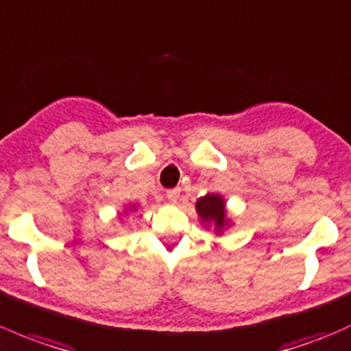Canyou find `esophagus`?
Returning a JSON list of instances; mask_svg holds the SVG:
<instances>
[{"label":"esophagus","instance_id":"obj_1","mask_svg":"<svg viewBox=\"0 0 351 351\" xmlns=\"http://www.w3.org/2000/svg\"><path fill=\"white\" fill-rule=\"evenodd\" d=\"M178 197H180V188H173V190L166 191V198H168V202H171V204H175V202L178 200Z\"/></svg>","mask_w":351,"mask_h":351}]
</instances>
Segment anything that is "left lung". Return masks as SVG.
Returning <instances> with one entry per match:
<instances>
[{
  "mask_svg": "<svg viewBox=\"0 0 351 351\" xmlns=\"http://www.w3.org/2000/svg\"><path fill=\"white\" fill-rule=\"evenodd\" d=\"M195 208H197L202 223L212 225L215 234H223L225 228L230 225V220L227 219V212H225V200L220 195L206 193L205 197L198 198Z\"/></svg>",
  "mask_w": 351,
  "mask_h": 351,
  "instance_id": "1",
  "label": "left lung"
}]
</instances>
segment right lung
Here are the masks:
<instances>
[{
    "mask_svg": "<svg viewBox=\"0 0 351 351\" xmlns=\"http://www.w3.org/2000/svg\"><path fill=\"white\" fill-rule=\"evenodd\" d=\"M131 208H136V206H134V205H132V206H131Z\"/></svg>",
    "mask_w": 351,
    "mask_h": 351,
    "instance_id": "obj_1",
    "label": "right lung"
}]
</instances>
